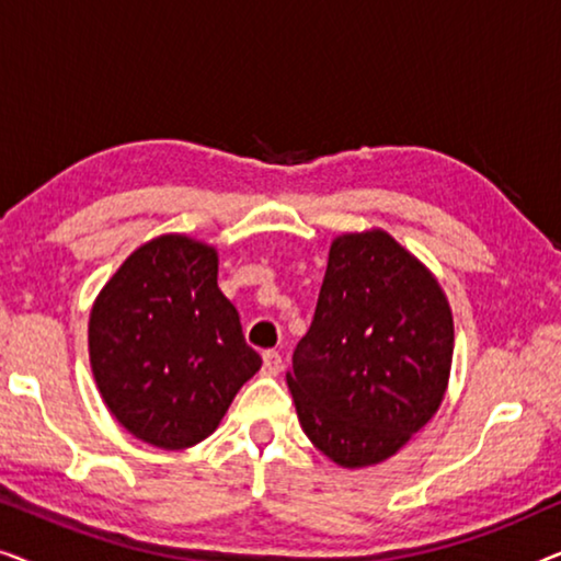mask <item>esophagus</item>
<instances>
[{
    "instance_id": "34e87169",
    "label": "esophagus",
    "mask_w": 561,
    "mask_h": 561,
    "mask_svg": "<svg viewBox=\"0 0 561 561\" xmlns=\"http://www.w3.org/2000/svg\"><path fill=\"white\" fill-rule=\"evenodd\" d=\"M283 370V359L275 350L263 352V375H278Z\"/></svg>"
}]
</instances>
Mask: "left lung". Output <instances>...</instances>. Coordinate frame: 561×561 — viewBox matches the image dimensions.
Returning a JSON list of instances; mask_svg holds the SVG:
<instances>
[{
    "instance_id": "8db88e82",
    "label": "left lung",
    "mask_w": 561,
    "mask_h": 561,
    "mask_svg": "<svg viewBox=\"0 0 561 561\" xmlns=\"http://www.w3.org/2000/svg\"><path fill=\"white\" fill-rule=\"evenodd\" d=\"M455 321L434 273L382 229L334 237L286 382L313 447L347 470L386 462L449 386Z\"/></svg>"
}]
</instances>
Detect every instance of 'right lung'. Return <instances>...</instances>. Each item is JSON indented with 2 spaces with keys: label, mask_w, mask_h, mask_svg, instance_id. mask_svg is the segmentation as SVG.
I'll list each match as a JSON object with an SVG mask.
<instances>
[{
  "label": "right lung",
  "mask_w": 561,
  "mask_h": 561,
  "mask_svg": "<svg viewBox=\"0 0 561 561\" xmlns=\"http://www.w3.org/2000/svg\"><path fill=\"white\" fill-rule=\"evenodd\" d=\"M217 273V248L160 234L119 265L91 306L99 396L129 434L158 449L204 442L263 365Z\"/></svg>",
  "instance_id": "1"
}]
</instances>
